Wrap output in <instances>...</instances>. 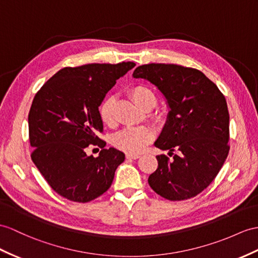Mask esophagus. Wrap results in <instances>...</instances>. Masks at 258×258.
I'll return each mask as SVG.
<instances>
[{
	"label": "esophagus",
	"mask_w": 258,
	"mask_h": 258,
	"mask_svg": "<svg viewBox=\"0 0 258 258\" xmlns=\"http://www.w3.org/2000/svg\"><path fill=\"white\" fill-rule=\"evenodd\" d=\"M125 158H127V159L137 160V159H139V158H140V155H139V154H131V153H127V154H125Z\"/></svg>",
	"instance_id": "1"
}]
</instances>
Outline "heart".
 I'll return each mask as SVG.
<instances>
[{"label": "heart", "instance_id": "obj_1", "mask_svg": "<svg viewBox=\"0 0 258 258\" xmlns=\"http://www.w3.org/2000/svg\"><path fill=\"white\" fill-rule=\"evenodd\" d=\"M130 96L134 102L140 106L142 109L151 107L153 108L156 104L155 94L149 87L138 85L131 89ZM99 116L102 121L112 125L115 123V98H106L99 107ZM152 140V134L147 128H127L117 134L114 138L115 147L124 152L136 154L139 153L144 147Z\"/></svg>", "mask_w": 258, "mask_h": 258}]
</instances>
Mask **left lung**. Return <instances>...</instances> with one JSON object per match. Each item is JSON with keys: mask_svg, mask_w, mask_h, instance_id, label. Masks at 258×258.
<instances>
[{"mask_svg": "<svg viewBox=\"0 0 258 258\" xmlns=\"http://www.w3.org/2000/svg\"><path fill=\"white\" fill-rule=\"evenodd\" d=\"M134 78L154 84L171 108L154 144L168 150L173 159L156 156L158 168L149 176V185L172 202L197 196L212 183L228 158L230 116L225 97L192 68L150 63L138 67Z\"/></svg>", "mask_w": 258, "mask_h": 258, "instance_id": "obj_1", "label": "left lung"}]
</instances>
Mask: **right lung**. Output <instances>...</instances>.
I'll return each instance as SVG.
<instances>
[{"label": "right lung", "instance_id": "1", "mask_svg": "<svg viewBox=\"0 0 258 258\" xmlns=\"http://www.w3.org/2000/svg\"><path fill=\"white\" fill-rule=\"evenodd\" d=\"M134 62L67 67L37 92L28 114L30 156L52 189L71 202L90 203L108 190L124 154L105 149L98 138L103 121L98 107L116 81ZM102 149L97 158L86 149Z\"/></svg>", "mask_w": 258, "mask_h": 258}]
</instances>
